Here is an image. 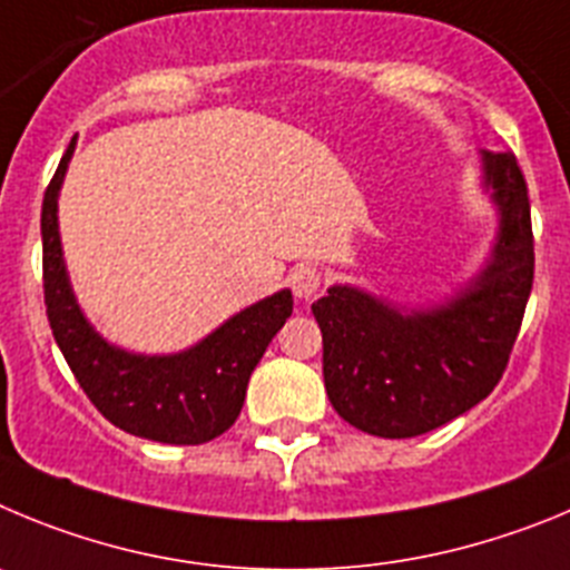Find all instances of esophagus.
<instances>
[{"instance_id": "obj_1", "label": "esophagus", "mask_w": 570, "mask_h": 570, "mask_svg": "<svg viewBox=\"0 0 570 570\" xmlns=\"http://www.w3.org/2000/svg\"><path fill=\"white\" fill-rule=\"evenodd\" d=\"M321 284H323L321 273H317L315 266H309V264H297L295 269L289 273L292 292H295L297 297H304V301L315 297L317 289H321Z\"/></svg>"}]
</instances>
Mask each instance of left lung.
I'll return each mask as SVG.
<instances>
[{"instance_id":"obj_1","label":"left lung","mask_w":570,"mask_h":570,"mask_svg":"<svg viewBox=\"0 0 570 570\" xmlns=\"http://www.w3.org/2000/svg\"><path fill=\"white\" fill-rule=\"evenodd\" d=\"M500 207L494 258L445 306L400 315L352 286L312 304L335 412L374 438L434 432L489 397L509 366L534 284L528 184L514 153H483Z\"/></svg>"}]
</instances>
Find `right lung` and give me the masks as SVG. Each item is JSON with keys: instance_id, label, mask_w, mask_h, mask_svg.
<instances>
[{"instance_id": "add662e5", "label": "right lung", "mask_w": 570, "mask_h": 570, "mask_svg": "<svg viewBox=\"0 0 570 570\" xmlns=\"http://www.w3.org/2000/svg\"><path fill=\"white\" fill-rule=\"evenodd\" d=\"M76 141L42 202V284L61 355L96 409L121 432L170 445L209 443L240 414L253 368L292 315V292L264 297L181 355L145 357L110 346L85 321L61 261L56 198Z\"/></svg>"}]
</instances>
